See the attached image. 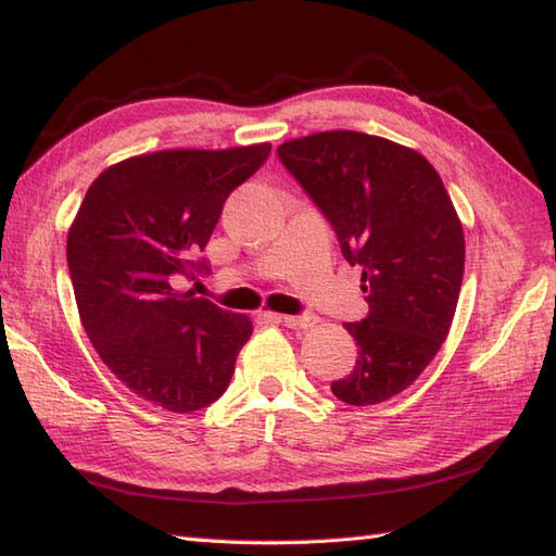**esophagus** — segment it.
I'll use <instances>...</instances> for the list:
<instances>
[{
    "label": "esophagus",
    "instance_id": "obj_1",
    "mask_svg": "<svg viewBox=\"0 0 556 556\" xmlns=\"http://www.w3.org/2000/svg\"><path fill=\"white\" fill-rule=\"evenodd\" d=\"M271 320H277L291 329H308L315 325L313 315H271Z\"/></svg>",
    "mask_w": 556,
    "mask_h": 556
}]
</instances>
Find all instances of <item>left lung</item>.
I'll return each instance as SVG.
<instances>
[{
	"mask_svg": "<svg viewBox=\"0 0 556 556\" xmlns=\"http://www.w3.org/2000/svg\"><path fill=\"white\" fill-rule=\"evenodd\" d=\"M279 160L332 222L349 265L363 269L370 313L346 323L358 361L337 399L372 406L428 368L452 327L466 241L440 174L418 150L361 131L287 140Z\"/></svg>",
	"mask_w": 556,
	"mask_h": 556,
	"instance_id": "left-lung-1",
	"label": "left lung"
}]
</instances>
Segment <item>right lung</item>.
<instances>
[{
  "label": "right lung",
  "instance_id": "add662e5",
  "mask_svg": "<svg viewBox=\"0 0 556 556\" xmlns=\"http://www.w3.org/2000/svg\"><path fill=\"white\" fill-rule=\"evenodd\" d=\"M269 150L181 148L122 160L90 184L71 222L66 260L83 329L102 363L150 404L191 413L229 387L253 320L174 281L205 267L193 257L224 200Z\"/></svg>",
  "mask_w": 556,
  "mask_h": 556
}]
</instances>
